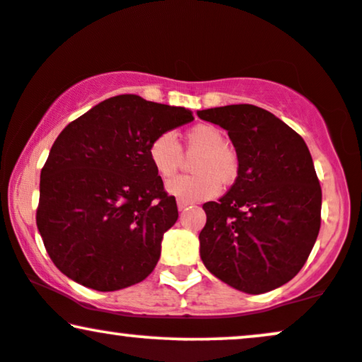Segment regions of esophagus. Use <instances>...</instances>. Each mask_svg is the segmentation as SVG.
Returning <instances> with one entry per match:
<instances>
[{
  "instance_id": "1",
  "label": "esophagus",
  "mask_w": 362,
  "mask_h": 362,
  "mask_svg": "<svg viewBox=\"0 0 362 362\" xmlns=\"http://www.w3.org/2000/svg\"><path fill=\"white\" fill-rule=\"evenodd\" d=\"M177 205H178V210H185L190 204L189 202H184V200H177Z\"/></svg>"
}]
</instances>
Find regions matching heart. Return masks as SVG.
Segmentation results:
<instances>
[{
    "label": "heart",
    "mask_w": 362,
    "mask_h": 362,
    "mask_svg": "<svg viewBox=\"0 0 362 362\" xmlns=\"http://www.w3.org/2000/svg\"><path fill=\"white\" fill-rule=\"evenodd\" d=\"M184 141L187 148L199 152L194 162V172L197 173L172 178L165 187L168 194L189 204L199 202L217 195L221 182L230 184L235 180L239 173V158L234 150L226 145V134L221 128L210 123H199L185 132ZM180 157V145L168 132L150 141L148 160L158 177H172L177 172Z\"/></svg>",
    "instance_id": "1"
}]
</instances>
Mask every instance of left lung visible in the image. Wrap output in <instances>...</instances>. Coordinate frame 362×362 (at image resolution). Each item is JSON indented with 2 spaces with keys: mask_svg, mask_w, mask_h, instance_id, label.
<instances>
[{
  "mask_svg": "<svg viewBox=\"0 0 362 362\" xmlns=\"http://www.w3.org/2000/svg\"><path fill=\"white\" fill-rule=\"evenodd\" d=\"M197 115L227 130L239 158L230 190L204 204L202 262L237 291L277 289L303 269L321 228L322 192L308 145L255 105H227Z\"/></svg>",
  "mask_w": 362,
  "mask_h": 362,
  "instance_id": "obj_1",
  "label": "left lung"
}]
</instances>
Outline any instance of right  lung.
<instances>
[{
  "mask_svg": "<svg viewBox=\"0 0 362 362\" xmlns=\"http://www.w3.org/2000/svg\"><path fill=\"white\" fill-rule=\"evenodd\" d=\"M192 120L182 107L118 95L63 128L41 168L36 226L66 277L110 292L153 271L178 210L148 145Z\"/></svg>",
  "mask_w": 362,
  "mask_h": 362,
  "instance_id": "1",
  "label": "right lung"
}]
</instances>
